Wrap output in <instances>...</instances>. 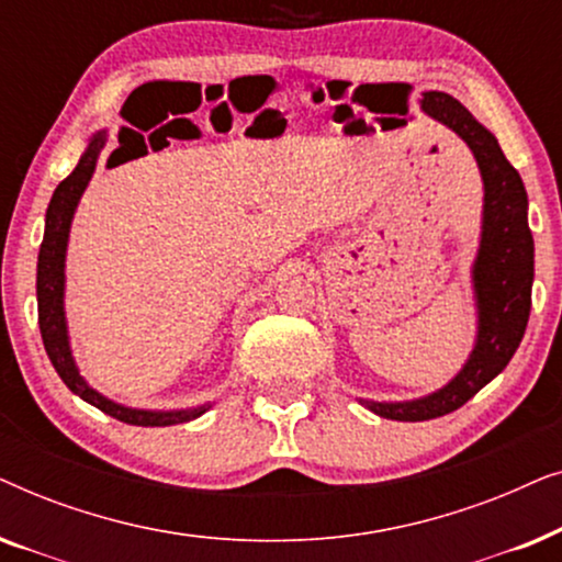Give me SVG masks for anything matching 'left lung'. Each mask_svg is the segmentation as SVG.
<instances>
[{
	"label": "left lung",
	"instance_id": "left-lung-1",
	"mask_svg": "<svg viewBox=\"0 0 562 562\" xmlns=\"http://www.w3.org/2000/svg\"><path fill=\"white\" fill-rule=\"evenodd\" d=\"M419 106L427 117L450 127L471 148L483 179L481 243L473 260L479 333L465 366L442 389L412 402L360 398V404L373 414L396 422H425L456 412L504 371L525 337L535 281V240L527 225V191L517 168L498 148L494 133L445 91H425Z\"/></svg>",
	"mask_w": 562,
	"mask_h": 562
}]
</instances>
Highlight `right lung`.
<instances>
[{
  "instance_id": "obj_1",
  "label": "right lung",
  "mask_w": 562,
  "mask_h": 562,
  "mask_svg": "<svg viewBox=\"0 0 562 562\" xmlns=\"http://www.w3.org/2000/svg\"><path fill=\"white\" fill-rule=\"evenodd\" d=\"M106 145V130H99L89 137L87 150L81 153L79 164L64 181L53 191L48 212H45V233L43 245L37 252V325H41L43 345L48 352L53 368H56L60 381L81 396L83 402L97 406L110 417L125 422V425L137 427H168L181 425V422H191L210 409L212 404L191 406V409H133V406L117 404L97 389H91L87 379L79 373L71 340H68V325H66V250H68V235H71V222L79 206V199L83 189L89 187L91 176H94L99 153Z\"/></svg>"
}]
</instances>
